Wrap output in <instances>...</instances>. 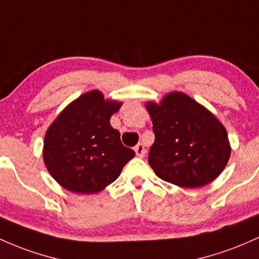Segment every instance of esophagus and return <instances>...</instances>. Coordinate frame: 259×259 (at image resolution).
<instances>
[{
  "label": "esophagus",
  "mask_w": 259,
  "mask_h": 259,
  "mask_svg": "<svg viewBox=\"0 0 259 259\" xmlns=\"http://www.w3.org/2000/svg\"><path fill=\"white\" fill-rule=\"evenodd\" d=\"M134 150H135V153H136V156H138V157H140V158L145 157V153H146V150H145V147H144L143 144H138V145H136Z\"/></svg>",
  "instance_id": "esophagus-1"
}]
</instances>
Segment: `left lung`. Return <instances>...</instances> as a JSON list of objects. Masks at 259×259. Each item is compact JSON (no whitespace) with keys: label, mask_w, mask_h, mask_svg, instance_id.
Masks as SVG:
<instances>
[{"label":"left lung","mask_w":259,"mask_h":259,"mask_svg":"<svg viewBox=\"0 0 259 259\" xmlns=\"http://www.w3.org/2000/svg\"><path fill=\"white\" fill-rule=\"evenodd\" d=\"M152 120L155 143L149 164L161 180L198 188L219 177L231 155L221 121L183 92H169L160 103L145 104Z\"/></svg>","instance_id":"1"}]
</instances>
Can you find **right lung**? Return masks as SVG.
<instances>
[{"mask_svg": "<svg viewBox=\"0 0 259 259\" xmlns=\"http://www.w3.org/2000/svg\"><path fill=\"white\" fill-rule=\"evenodd\" d=\"M121 102L106 99L98 90L88 91L56 116L45 133L42 160L62 188L95 194L113 183L135 156L120 141L110 118Z\"/></svg>", "mask_w": 259, "mask_h": 259, "instance_id": "add662e5", "label": "right lung"}]
</instances>
